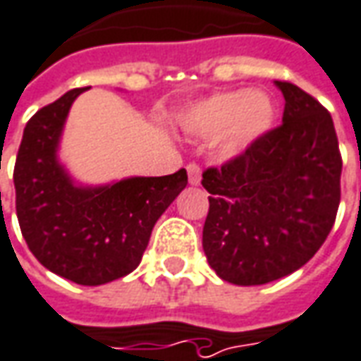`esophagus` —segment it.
Masks as SVG:
<instances>
[{
  "label": "esophagus",
  "instance_id": "obj_1",
  "mask_svg": "<svg viewBox=\"0 0 361 361\" xmlns=\"http://www.w3.org/2000/svg\"><path fill=\"white\" fill-rule=\"evenodd\" d=\"M186 173H188V183H190V185H200V180H202V171H200V166L196 165V163H188V165H186Z\"/></svg>",
  "mask_w": 361,
  "mask_h": 361
}]
</instances>
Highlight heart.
I'll return each instance as SVG.
<instances>
[{"instance_id":"heart-1","label":"heart","mask_w":361,"mask_h":361,"mask_svg":"<svg viewBox=\"0 0 361 361\" xmlns=\"http://www.w3.org/2000/svg\"><path fill=\"white\" fill-rule=\"evenodd\" d=\"M277 119L275 102L261 90L216 92L188 108L180 126L198 137H216V151L224 159L247 153L269 133Z\"/></svg>"}]
</instances>
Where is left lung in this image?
I'll use <instances>...</instances> for the list:
<instances>
[{
    "mask_svg": "<svg viewBox=\"0 0 361 361\" xmlns=\"http://www.w3.org/2000/svg\"><path fill=\"white\" fill-rule=\"evenodd\" d=\"M283 123L247 153L206 169L202 247L220 279L265 285L300 269L336 220L342 157L328 109L290 82Z\"/></svg>",
    "mask_w": 361,
    "mask_h": 361,
    "instance_id": "1",
    "label": "left lung"
}]
</instances>
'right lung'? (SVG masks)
<instances>
[{
	"label": "right lung",
	"instance_id": "right-lung-1",
	"mask_svg": "<svg viewBox=\"0 0 361 361\" xmlns=\"http://www.w3.org/2000/svg\"><path fill=\"white\" fill-rule=\"evenodd\" d=\"M84 90L66 92L27 121L13 171L15 208L25 242L41 265L96 287L137 267L153 226L188 176L180 169L166 176L76 185L56 151L68 109Z\"/></svg>",
	"mask_w": 361,
	"mask_h": 361
}]
</instances>
